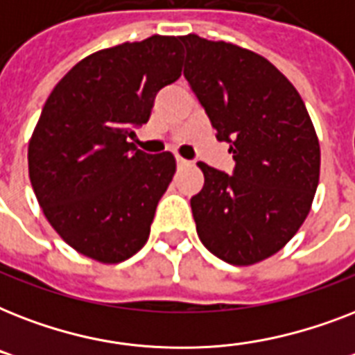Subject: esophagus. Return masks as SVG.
I'll return each instance as SVG.
<instances>
[{
	"mask_svg": "<svg viewBox=\"0 0 355 355\" xmlns=\"http://www.w3.org/2000/svg\"><path fill=\"white\" fill-rule=\"evenodd\" d=\"M177 166L178 167H191L193 164L189 160H186V158H182V156H177Z\"/></svg>",
	"mask_w": 355,
	"mask_h": 355,
	"instance_id": "34e87169",
	"label": "esophagus"
}]
</instances>
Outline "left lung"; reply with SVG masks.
<instances>
[{
  "label": "left lung",
  "mask_w": 355,
  "mask_h": 355,
  "mask_svg": "<svg viewBox=\"0 0 355 355\" xmlns=\"http://www.w3.org/2000/svg\"><path fill=\"white\" fill-rule=\"evenodd\" d=\"M180 40L184 77L236 162L234 175L197 164L205 175L191 197L197 234L227 263H258L286 247L311 210L319 138L297 88L267 58L197 35Z\"/></svg>",
  "instance_id": "left-lung-1"
}]
</instances>
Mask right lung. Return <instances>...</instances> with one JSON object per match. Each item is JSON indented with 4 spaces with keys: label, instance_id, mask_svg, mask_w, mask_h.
<instances>
[{
    "label": "right lung",
    "instance_id": "1",
    "mask_svg": "<svg viewBox=\"0 0 355 355\" xmlns=\"http://www.w3.org/2000/svg\"><path fill=\"white\" fill-rule=\"evenodd\" d=\"M177 36L155 35L88 55L47 97L29 139V178L55 232L77 252L119 263L149 239L171 184V153L130 141L156 94L182 71Z\"/></svg>",
    "mask_w": 355,
    "mask_h": 355
}]
</instances>
